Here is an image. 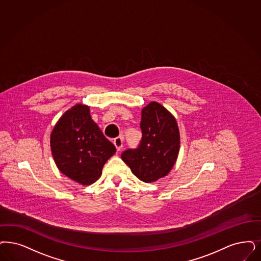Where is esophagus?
I'll use <instances>...</instances> for the list:
<instances>
[{"label":"esophagus","instance_id":"34e87169","mask_svg":"<svg viewBox=\"0 0 261 261\" xmlns=\"http://www.w3.org/2000/svg\"><path fill=\"white\" fill-rule=\"evenodd\" d=\"M123 142H124V138L122 136H117L114 139V145L116 146L117 150L120 151L123 147Z\"/></svg>","mask_w":261,"mask_h":261}]
</instances>
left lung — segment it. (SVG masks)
<instances>
[{
  "instance_id": "1",
  "label": "left lung",
  "mask_w": 261,
  "mask_h": 261,
  "mask_svg": "<svg viewBox=\"0 0 261 261\" xmlns=\"http://www.w3.org/2000/svg\"><path fill=\"white\" fill-rule=\"evenodd\" d=\"M140 127V143L126 149L121 158L139 180L152 183L173 167L180 148L179 128L172 114L154 101L142 109Z\"/></svg>"
}]
</instances>
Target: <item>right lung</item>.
Instances as JSON below:
<instances>
[{
  "instance_id": "add662e5",
  "label": "right lung",
  "mask_w": 261,
  "mask_h": 261,
  "mask_svg": "<svg viewBox=\"0 0 261 261\" xmlns=\"http://www.w3.org/2000/svg\"><path fill=\"white\" fill-rule=\"evenodd\" d=\"M50 145L59 170L82 185L96 182L107 160L116 152L92 120L89 107L82 105L61 117L52 130Z\"/></svg>"
}]
</instances>
